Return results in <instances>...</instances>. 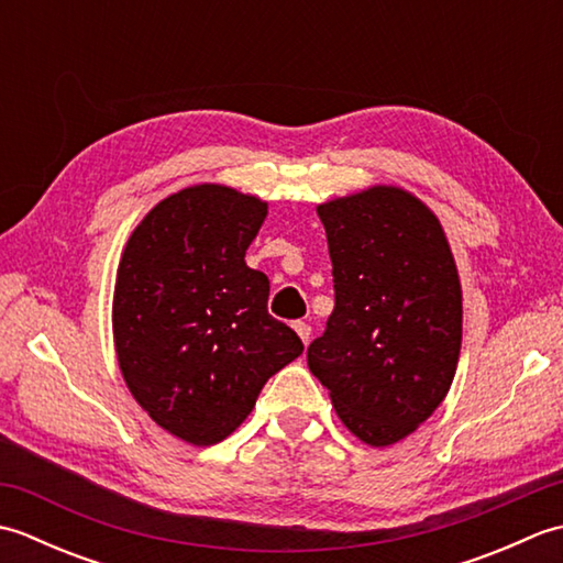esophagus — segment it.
I'll list each match as a JSON object with an SVG mask.
<instances>
[{"label": "esophagus", "instance_id": "esophagus-1", "mask_svg": "<svg viewBox=\"0 0 563 563\" xmlns=\"http://www.w3.org/2000/svg\"><path fill=\"white\" fill-rule=\"evenodd\" d=\"M292 329L297 331V336H300V339H302V343H305V345L309 343V339H312V327H309V324H307V321H295V324H292Z\"/></svg>", "mask_w": 563, "mask_h": 563}]
</instances>
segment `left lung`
Instances as JSON below:
<instances>
[{
    "label": "left lung",
    "instance_id": "8db88e82",
    "mask_svg": "<svg viewBox=\"0 0 563 563\" xmlns=\"http://www.w3.org/2000/svg\"><path fill=\"white\" fill-rule=\"evenodd\" d=\"M317 212L336 305L307 363L351 433L391 445L452 385L462 345L457 268L438 218L406 190L369 188Z\"/></svg>",
    "mask_w": 563,
    "mask_h": 563
}]
</instances>
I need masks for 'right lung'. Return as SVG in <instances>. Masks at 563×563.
Returning a JSON list of instances; mask_svg holds the SVG:
<instances>
[{
  "mask_svg": "<svg viewBox=\"0 0 563 563\" xmlns=\"http://www.w3.org/2000/svg\"><path fill=\"white\" fill-rule=\"evenodd\" d=\"M266 202L224 186L162 200L128 239L113 295V336L128 389L172 435L224 440L278 369L305 351L268 314L266 273L246 249Z\"/></svg>",
  "mask_w": 563,
  "mask_h": 563,
  "instance_id": "right-lung-1",
  "label": "right lung"
}]
</instances>
